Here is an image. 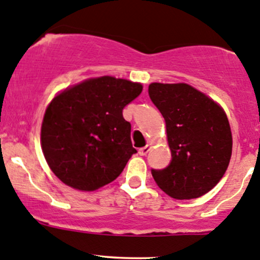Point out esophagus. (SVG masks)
I'll use <instances>...</instances> for the list:
<instances>
[{
	"label": "esophagus",
	"instance_id": "obj_1",
	"mask_svg": "<svg viewBox=\"0 0 260 260\" xmlns=\"http://www.w3.org/2000/svg\"><path fill=\"white\" fill-rule=\"evenodd\" d=\"M152 149V147H150V144H148V145H145V147H143V148H141V149L138 150V153H139V155H147V153L149 152V150Z\"/></svg>",
	"mask_w": 260,
	"mask_h": 260
}]
</instances>
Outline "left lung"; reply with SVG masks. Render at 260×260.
I'll use <instances>...</instances> for the list:
<instances>
[{
    "label": "left lung",
    "instance_id": "left-lung-1",
    "mask_svg": "<svg viewBox=\"0 0 260 260\" xmlns=\"http://www.w3.org/2000/svg\"><path fill=\"white\" fill-rule=\"evenodd\" d=\"M148 92L164 117L172 150L169 167L152 170L154 180L173 199L205 195L223 178L232 155L226 112L215 100L185 82H152Z\"/></svg>",
    "mask_w": 260,
    "mask_h": 260
}]
</instances>
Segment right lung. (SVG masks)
<instances>
[{"label": "right lung", "mask_w": 260, "mask_h": 260, "mask_svg": "<svg viewBox=\"0 0 260 260\" xmlns=\"http://www.w3.org/2000/svg\"><path fill=\"white\" fill-rule=\"evenodd\" d=\"M143 90L141 82L90 78L56 93L42 122L41 145L56 178L80 191L112 182L137 153L122 111Z\"/></svg>", "instance_id": "right-lung-1"}]
</instances>
